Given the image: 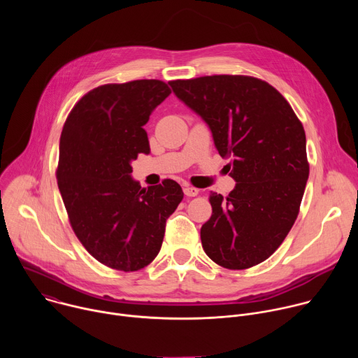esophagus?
<instances>
[{
    "instance_id": "esophagus-1",
    "label": "esophagus",
    "mask_w": 358,
    "mask_h": 358,
    "mask_svg": "<svg viewBox=\"0 0 358 358\" xmlns=\"http://www.w3.org/2000/svg\"><path fill=\"white\" fill-rule=\"evenodd\" d=\"M198 192H199V189L195 187H188V185L184 187V194L187 196H195V195H198Z\"/></svg>"
}]
</instances>
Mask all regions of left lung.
<instances>
[{
	"label": "left lung",
	"instance_id": "obj_1",
	"mask_svg": "<svg viewBox=\"0 0 358 358\" xmlns=\"http://www.w3.org/2000/svg\"><path fill=\"white\" fill-rule=\"evenodd\" d=\"M176 96L210 126L236 181L228 196L211 192L201 242L217 265L241 271L266 261L300 210L309 162L306 134L289 101L268 82L213 75L170 82ZM228 170V171H229Z\"/></svg>",
	"mask_w": 358,
	"mask_h": 358
}]
</instances>
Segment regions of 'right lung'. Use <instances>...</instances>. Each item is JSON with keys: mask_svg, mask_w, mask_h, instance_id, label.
Segmentation results:
<instances>
[{"mask_svg": "<svg viewBox=\"0 0 358 358\" xmlns=\"http://www.w3.org/2000/svg\"><path fill=\"white\" fill-rule=\"evenodd\" d=\"M170 93L157 79L101 85L78 100L62 129L57 178L71 227L96 261L116 271L155 261L184 198L173 180L141 188L130 176L131 160L150 151L143 126Z\"/></svg>", "mask_w": 358, "mask_h": 358, "instance_id": "right-lung-1", "label": "right lung"}]
</instances>
